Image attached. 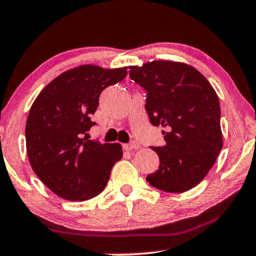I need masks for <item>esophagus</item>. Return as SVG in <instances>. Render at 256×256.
<instances>
[{"label":"esophagus","mask_w":256,"mask_h":256,"mask_svg":"<svg viewBox=\"0 0 256 256\" xmlns=\"http://www.w3.org/2000/svg\"><path fill=\"white\" fill-rule=\"evenodd\" d=\"M123 147H124L126 151H133V150L139 148V144L135 142V141H133V142H130V144H126V145L123 146Z\"/></svg>","instance_id":"obj_1"}]
</instances>
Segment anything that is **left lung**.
<instances>
[{
  "label": "left lung",
  "mask_w": 256,
  "mask_h": 256,
  "mask_svg": "<svg viewBox=\"0 0 256 256\" xmlns=\"http://www.w3.org/2000/svg\"><path fill=\"white\" fill-rule=\"evenodd\" d=\"M129 76L147 91L146 111L162 126L166 145L153 147L159 169L147 176L153 187L183 193L205 178L222 147L220 105L208 80L187 63L157 60L130 66Z\"/></svg>",
  "instance_id": "1"
}]
</instances>
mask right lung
Segmentation results:
<instances>
[{
	"label": "right lung",
	"instance_id": "1",
	"mask_svg": "<svg viewBox=\"0 0 256 256\" xmlns=\"http://www.w3.org/2000/svg\"><path fill=\"white\" fill-rule=\"evenodd\" d=\"M127 67L82 64L63 72L42 90L26 121V151L32 170L52 193L85 201L104 190L112 166L122 158L120 144L88 140L105 87L122 81Z\"/></svg>",
	"mask_w": 256,
	"mask_h": 256
}]
</instances>
